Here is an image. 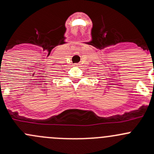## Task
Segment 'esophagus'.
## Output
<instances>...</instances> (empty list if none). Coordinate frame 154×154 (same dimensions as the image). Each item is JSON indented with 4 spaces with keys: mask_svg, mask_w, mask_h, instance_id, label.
Listing matches in <instances>:
<instances>
[{
    "mask_svg": "<svg viewBox=\"0 0 154 154\" xmlns=\"http://www.w3.org/2000/svg\"><path fill=\"white\" fill-rule=\"evenodd\" d=\"M75 66H79V64H78V63H77V64H75Z\"/></svg>",
    "mask_w": 154,
    "mask_h": 154,
    "instance_id": "esophagus-1",
    "label": "esophagus"
}]
</instances>
